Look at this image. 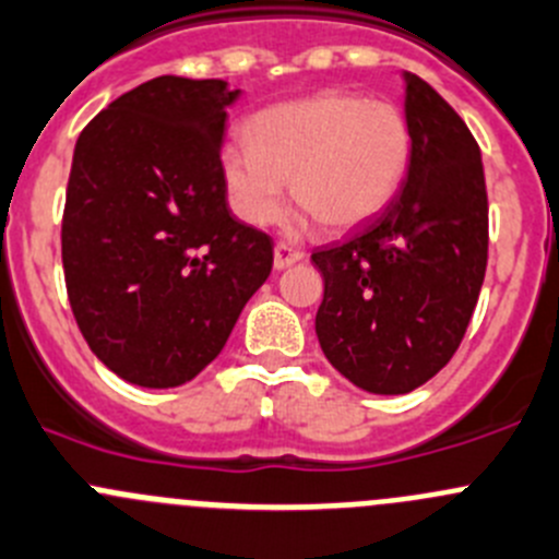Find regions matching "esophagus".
Wrapping results in <instances>:
<instances>
[{"label": "esophagus", "mask_w": 559, "mask_h": 559, "mask_svg": "<svg viewBox=\"0 0 559 559\" xmlns=\"http://www.w3.org/2000/svg\"><path fill=\"white\" fill-rule=\"evenodd\" d=\"M302 248L292 246V242H275V270H286L289 264L300 262Z\"/></svg>", "instance_id": "1"}]
</instances>
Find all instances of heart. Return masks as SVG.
<instances>
[{
	"instance_id": "obj_1",
	"label": "heart",
	"mask_w": 559,
	"mask_h": 559,
	"mask_svg": "<svg viewBox=\"0 0 559 559\" xmlns=\"http://www.w3.org/2000/svg\"><path fill=\"white\" fill-rule=\"evenodd\" d=\"M246 135L248 144L221 150V175L235 213L253 226L281 218L292 182L295 204L319 229H355L388 207L412 158L404 111L355 92L267 108Z\"/></svg>"
}]
</instances>
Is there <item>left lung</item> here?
Listing matches in <instances>:
<instances>
[{"mask_svg": "<svg viewBox=\"0 0 559 559\" xmlns=\"http://www.w3.org/2000/svg\"><path fill=\"white\" fill-rule=\"evenodd\" d=\"M412 158L404 186L344 242L311 253L324 278L317 338L352 384L399 395L448 366L489 259L480 147L445 97L404 73Z\"/></svg>", "mask_w": 559, "mask_h": 559, "instance_id": "1", "label": "left lung"}]
</instances>
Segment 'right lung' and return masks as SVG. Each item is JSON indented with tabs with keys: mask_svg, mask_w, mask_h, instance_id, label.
<instances>
[{
	"mask_svg": "<svg viewBox=\"0 0 559 559\" xmlns=\"http://www.w3.org/2000/svg\"><path fill=\"white\" fill-rule=\"evenodd\" d=\"M240 90L158 75L75 142L62 215L68 300L97 360L177 388L215 360L273 270V240L226 202L221 144Z\"/></svg>",
	"mask_w": 559,
	"mask_h": 559,
	"instance_id": "add662e5",
	"label": "right lung"
}]
</instances>
